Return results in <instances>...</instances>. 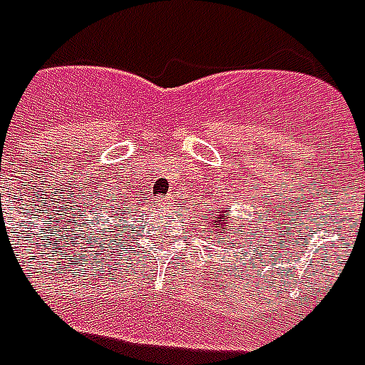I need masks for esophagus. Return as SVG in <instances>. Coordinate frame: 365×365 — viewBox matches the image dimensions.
<instances>
[{"label": "esophagus", "mask_w": 365, "mask_h": 365, "mask_svg": "<svg viewBox=\"0 0 365 365\" xmlns=\"http://www.w3.org/2000/svg\"><path fill=\"white\" fill-rule=\"evenodd\" d=\"M170 200H173V196H167V198L159 200V204H161V206H167V204H170Z\"/></svg>", "instance_id": "esophagus-1"}]
</instances>
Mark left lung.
<instances>
[{"label":"left lung","mask_w":365,"mask_h":365,"mask_svg":"<svg viewBox=\"0 0 365 365\" xmlns=\"http://www.w3.org/2000/svg\"><path fill=\"white\" fill-rule=\"evenodd\" d=\"M204 230L208 234H212L216 240H220V242H226V236H228L232 230H236V226H232V216H230L228 210H220L214 212V216L208 220V226Z\"/></svg>","instance_id":"obj_1"}]
</instances>
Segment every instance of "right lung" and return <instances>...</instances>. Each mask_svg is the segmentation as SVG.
<instances>
[{
  "label": "right lung",
  "mask_w": 365,
  "mask_h": 365,
  "mask_svg": "<svg viewBox=\"0 0 365 365\" xmlns=\"http://www.w3.org/2000/svg\"><path fill=\"white\" fill-rule=\"evenodd\" d=\"M112 200H113V202H115V198H112ZM110 208H115V206H113V204H112V206H110ZM98 230H100V228H96V232H98Z\"/></svg>",
  "instance_id": "right-lung-1"
}]
</instances>
